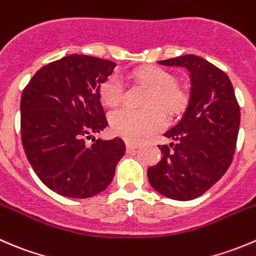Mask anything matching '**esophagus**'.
I'll use <instances>...</instances> for the list:
<instances>
[{"instance_id": "1", "label": "esophagus", "mask_w": 256, "mask_h": 256, "mask_svg": "<svg viewBox=\"0 0 256 256\" xmlns=\"http://www.w3.org/2000/svg\"><path fill=\"white\" fill-rule=\"evenodd\" d=\"M126 148H128V151H131V150H135V148H138V145L136 142H132V141H126Z\"/></svg>"}]
</instances>
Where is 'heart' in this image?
Instances as JSON below:
<instances>
[{"instance_id":"1","label":"heart","mask_w":256,"mask_h":256,"mask_svg":"<svg viewBox=\"0 0 256 256\" xmlns=\"http://www.w3.org/2000/svg\"><path fill=\"white\" fill-rule=\"evenodd\" d=\"M134 78L142 85L151 88L148 98V106L152 108L136 110L128 106H121L110 112L111 128L114 132L126 140L140 141L164 128L168 124L166 114L161 105L170 112H180L188 104V94L176 85L172 74L158 66H148L135 71ZM100 98L106 105H116L125 95V86L118 75L108 76L100 85Z\"/></svg>"}]
</instances>
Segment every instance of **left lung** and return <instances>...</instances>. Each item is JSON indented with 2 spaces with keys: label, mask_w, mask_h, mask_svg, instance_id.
Listing matches in <instances>:
<instances>
[{
  "label": "left lung",
  "mask_w": 256,
  "mask_h": 256,
  "mask_svg": "<svg viewBox=\"0 0 256 256\" xmlns=\"http://www.w3.org/2000/svg\"><path fill=\"white\" fill-rule=\"evenodd\" d=\"M158 64L188 71L190 100L181 120L164 134L174 142L158 145L162 158L148 168V178L161 195L186 202L204 194L229 168L240 108L226 74L202 57L185 54Z\"/></svg>",
  "instance_id": "1"
}]
</instances>
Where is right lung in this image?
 <instances>
[{
  "mask_svg": "<svg viewBox=\"0 0 256 256\" xmlns=\"http://www.w3.org/2000/svg\"><path fill=\"white\" fill-rule=\"evenodd\" d=\"M116 64L70 54L40 68L21 96V138L28 162L48 188L74 199L100 194L125 154L120 138H92L108 126L100 85Z\"/></svg>",
  "mask_w": 256,
  "mask_h": 256,
  "instance_id": "add662e5",
  "label": "right lung"
}]
</instances>
